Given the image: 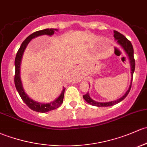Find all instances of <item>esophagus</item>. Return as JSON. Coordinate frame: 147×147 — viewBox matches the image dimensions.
Masks as SVG:
<instances>
[{
    "label": "esophagus",
    "instance_id": "1",
    "mask_svg": "<svg viewBox=\"0 0 147 147\" xmlns=\"http://www.w3.org/2000/svg\"><path fill=\"white\" fill-rule=\"evenodd\" d=\"M71 76H72L73 78H75L77 77V72H72V73L71 74Z\"/></svg>",
    "mask_w": 147,
    "mask_h": 147
}]
</instances>
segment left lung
Wrapping results in <instances>:
<instances>
[{
	"mask_svg": "<svg viewBox=\"0 0 147 147\" xmlns=\"http://www.w3.org/2000/svg\"><path fill=\"white\" fill-rule=\"evenodd\" d=\"M114 37H115V39L117 40V42H118V44L122 46V48L124 49L125 51L126 52L128 58H129L131 64V70H132L131 74H132V76L133 77V73L135 68V58H134V49L133 47H132V44H131L130 41H129L124 35H123L122 34H120V32H117V31H114ZM131 86H132V82H131V84L130 86H129V89L127 91L126 93L124 94V96H122L120 98H119V99L115 100V101H114L106 102V103H101V102L95 101L90 98V96H89V94L88 93L83 95V98H84V99L88 103L92 105V106H98V107H107V106H113V105H115L117 104V103H120V101H123V100L127 96V94H129V91H130Z\"/></svg>",
	"mask_w": 147,
	"mask_h": 147,
	"instance_id": "left-lung-1",
	"label": "left lung"
}]
</instances>
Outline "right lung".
Here are the masks:
<instances>
[{
	"label": "right lung",
	"instance_id": "right-lung-1",
	"mask_svg": "<svg viewBox=\"0 0 147 147\" xmlns=\"http://www.w3.org/2000/svg\"><path fill=\"white\" fill-rule=\"evenodd\" d=\"M57 30L55 29H43V30H39L37 31V32H34L32 34H30L28 37H27L25 40L22 43L20 47L19 50L18 51V53L16 54V57H15V85L16 87L17 90H18V93H19L20 96L21 98L22 99V101L26 103L27 106L31 109L32 110L36 111V112H40V113H45L48 112V111H50L54 109H57V108L59 107L62 104L63 101V98H64V93L65 89H63V92L61 94V95L59 96L57 99H55V101L51 102L50 103H37L36 101H34L33 100L31 99L28 97V96L25 94V92H24V89L22 88V85L21 80H20V63H21V60L22 57L23 53H24V51L25 49V48L27 47V44L32 38H35V37L41 36V35L44 34H47L49 36H51L54 34L55 31Z\"/></svg>",
	"mask_w": 147,
	"mask_h": 147
}]
</instances>
